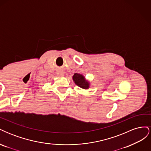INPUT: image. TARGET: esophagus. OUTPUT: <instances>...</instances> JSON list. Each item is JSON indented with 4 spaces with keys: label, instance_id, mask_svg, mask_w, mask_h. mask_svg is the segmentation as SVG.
Masks as SVG:
<instances>
[{
    "label": "esophagus",
    "instance_id": "34e87169",
    "mask_svg": "<svg viewBox=\"0 0 151 151\" xmlns=\"http://www.w3.org/2000/svg\"><path fill=\"white\" fill-rule=\"evenodd\" d=\"M57 75L58 76H64V72L63 71H58L57 72Z\"/></svg>",
    "mask_w": 151,
    "mask_h": 151
}]
</instances>
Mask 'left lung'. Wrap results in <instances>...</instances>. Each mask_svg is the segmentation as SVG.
I'll list each match as a JSON object with an SVG mask.
<instances>
[{"instance_id":"obj_1","label":"left lung","mask_w":151,"mask_h":151,"mask_svg":"<svg viewBox=\"0 0 151 151\" xmlns=\"http://www.w3.org/2000/svg\"><path fill=\"white\" fill-rule=\"evenodd\" d=\"M72 79L74 81V83L82 89H88L90 88V82L87 80L83 74L76 73L72 76Z\"/></svg>"}]
</instances>
